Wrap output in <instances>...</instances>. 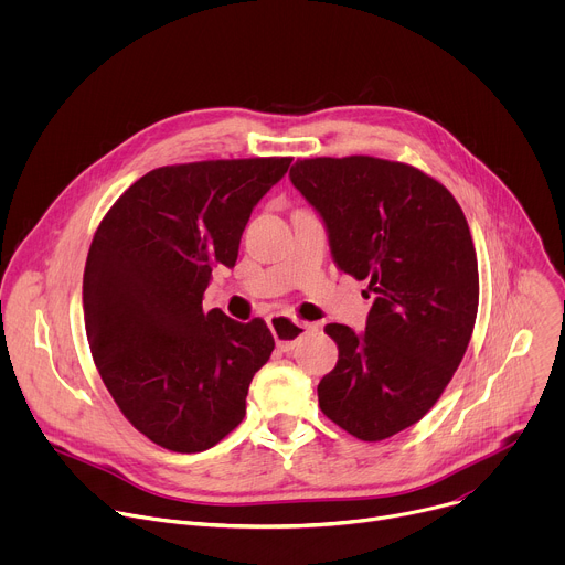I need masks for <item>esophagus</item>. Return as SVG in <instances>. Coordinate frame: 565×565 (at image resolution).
Returning <instances> with one entry per match:
<instances>
[{
    "instance_id": "1",
    "label": "esophagus",
    "mask_w": 565,
    "mask_h": 565,
    "mask_svg": "<svg viewBox=\"0 0 565 565\" xmlns=\"http://www.w3.org/2000/svg\"><path fill=\"white\" fill-rule=\"evenodd\" d=\"M268 327L277 340V347L281 351H292L295 344L308 333L312 331L315 327L308 324V321H301V319H292V317H286V315H273L268 319Z\"/></svg>"
}]
</instances>
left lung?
Returning <instances> with one entry per match:
<instances>
[{
  "label": "left lung",
  "instance_id": "obj_1",
  "mask_svg": "<svg viewBox=\"0 0 565 565\" xmlns=\"http://www.w3.org/2000/svg\"><path fill=\"white\" fill-rule=\"evenodd\" d=\"M290 181L329 232L335 266L369 284L366 331H324L335 369L319 407L360 440L416 425L438 402L471 340L478 264L467 218L445 185L373 156L303 158Z\"/></svg>",
  "mask_w": 565,
  "mask_h": 565
}]
</instances>
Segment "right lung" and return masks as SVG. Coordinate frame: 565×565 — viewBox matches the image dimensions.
Wrapping results in <instances>:
<instances>
[{
  "label": "right lung",
  "instance_id": "right-lung-1",
  "mask_svg": "<svg viewBox=\"0 0 565 565\" xmlns=\"http://www.w3.org/2000/svg\"><path fill=\"white\" fill-rule=\"evenodd\" d=\"M292 158L158 168L138 179L92 241L83 306L94 362L125 418L151 443L196 454L246 416L275 338L203 310L212 268L236 264L241 234Z\"/></svg>",
  "mask_w": 565,
  "mask_h": 565
}]
</instances>
